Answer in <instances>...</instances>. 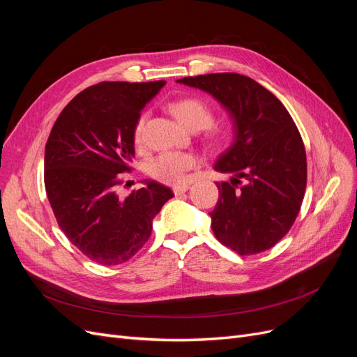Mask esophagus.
I'll return each mask as SVG.
<instances>
[{
	"instance_id": "34e87169",
	"label": "esophagus",
	"mask_w": 357,
	"mask_h": 357,
	"mask_svg": "<svg viewBox=\"0 0 357 357\" xmlns=\"http://www.w3.org/2000/svg\"><path fill=\"white\" fill-rule=\"evenodd\" d=\"M189 185H177V186H174L172 188V192H174V195L176 197H178V195H181V193H185L186 190H189Z\"/></svg>"
}]
</instances>
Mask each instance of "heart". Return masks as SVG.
<instances>
[{
    "label": "heart",
    "instance_id": "b5f03b06",
    "mask_svg": "<svg viewBox=\"0 0 357 357\" xmlns=\"http://www.w3.org/2000/svg\"><path fill=\"white\" fill-rule=\"evenodd\" d=\"M169 110L178 121L190 129H205L210 142H222L223 134L219 129L211 128L214 122V113L211 107L197 96L176 100L169 104ZM146 122V113H142L135 121L132 129V142L135 147L143 146V129ZM199 164L198 158L193 153L181 152H164L155 156L149 162L147 172L155 180L167 183V185H181L188 180L189 171L195 169Z\"/></svg>",
    "mask_w": 357,
    "mask_h": 357
}]
</instances>
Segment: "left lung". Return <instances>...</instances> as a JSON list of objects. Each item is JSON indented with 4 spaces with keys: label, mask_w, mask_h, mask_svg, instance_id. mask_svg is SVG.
Listing matches in <instances>:
<instances>
[{
    "label": "left lung",
    "mask_w": 357,
    "mask_h": 357,
    "mask_svg": "<svg viewBox=\"0 0 357 357\" xmlns=\"http://www.w3.org/2000/svg\"><path fill=\"white\" fill-rule=\"evenodd\" d=\"M178 83L208 92L234 119L235 138L214 169L218 183L211 229L241 256L262 253L290 231L307 188V155L294 119L262 84L236 73L183 77Z\"/></svg>",
    "instance_id": "8db88e82"
}]
</instances>
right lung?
I'll return each instance as SVG.
<instances>
[{"instance_id":"obj_1","label":"right lung","mask_w":357,"mask_h":357,"mask_svg":"<svg viewBox=\"0 0 357 357\" xmlns=\"http://www.w3.org/2000/svg\"><path fill=\"white\" fill-rule=\"evenodd\" d=\"M164 80L101 82L82 91L53 125L45 152V186L61 231L100 265L129 261L152 235V222L171 199L156 181L117 197L135 155L132 129Z\"/></svg>"}]
</instances>
